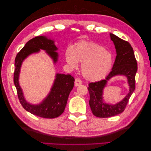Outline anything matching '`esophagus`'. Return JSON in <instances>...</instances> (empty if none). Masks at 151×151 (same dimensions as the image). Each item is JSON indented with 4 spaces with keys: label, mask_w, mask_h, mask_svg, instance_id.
<instances>
[{
    "label": "esophagus",
    "mask_w": 151,
    "mask_h": 151,
    "mask_svg": "<svg viewBox=\"0 0 151 151\" xmlns=\"http://www.w3.org/2000/svg\"><path fill=\"white\" fill-rule=\"evenodd\" d=\"M82 84V82L81 80L78 79V78L75 79V86H78L80 85H81Z\"/></svg>",
    "instance_id": "1"
}]
</instances>
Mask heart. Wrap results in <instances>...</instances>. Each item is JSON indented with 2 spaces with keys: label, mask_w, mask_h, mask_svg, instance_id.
I'll use <instances>...</instances> for the list:
<instances>
[{
  "label": "heart",
  "mask_w": 151,
  "mask_h": 151,
  "mask_svg": "<svg viewBox=\"0 0 151 151\" xmlns=\"http://www.w3.org/2000/svg\"><path fill=\"white\" fill-rule=\"evenodd\" d=\"M65 60L69 65L76 67L82 63L81 72L88 81L97 82L106 76L113 67L114 56L95 42L81 41L65 50Z\"/></svg>",
  "instance_id": "obj_1"
}]
</instances>
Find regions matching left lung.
Masks as SVG:
<instances>
[{"mask_svg": "<svg viewBox=\"0 0 151 151\" xmlns=\"http://www.w3.org/2000/svg\"><path fill=\"white\" fill-rule=\"evenodd\" d=\"M116 49V58L111 72L102 81L91 82L88 88L90 95L89 104L95 116L101 118L110 117L121 114L135 89V76L137 70V62L130 44L114 34H110ZM116 76H124L127 78L129 92L123 99L113 105L106 103L103 99V91L107 82Z\"/></svg>", "mask_w": 151, "mask_h": 151, "instance_id": "8db88e82", "label": "left lung"}]
</instances>
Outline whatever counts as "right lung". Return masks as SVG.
Wrapping results in <instances>:
<instances>
[{
  "label": "right lung",
  "instance_id": "obj_1",
  "mask_svg": "<svg viewBox=\"0 0 151 151\" xmlns=\"http://www.w3.org/2000/svg\"><path fill=\"white\" fill-rule=\"evenodd\" d=\"M54 40L45 36H37L29 40L20 50L15 60L14 82L17 89L19 100L25 110L30 113L43 118L52 119L62 115L66 106L70 92L75 85V78L70 75L56 73L55 79L49 94L40 103L33 104L24 98L22 88L19 85V75L23 61L34 53L43 50L52 60L54 64L58 61V53Z\"/></svg>",
  "mask_w": 151,
  "mask_h": 151
}]
</instances>
